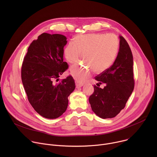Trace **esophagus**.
I'll use <instances>...</instances> for the list:
<instances>
[{"mask_svg":"<svg viewBox=\"0 0 157 157\" xmlns=\"http://www.w3.org/2000/svg\"><path fill=\"white\" fill-rule=\"evenodd\" d=\"M84 85L83 83H80V82H76V87L77 88H79V87H81V86H82Z\"/></svg>","mask_w":157,"mask_h":157,"instance_id":"esophagus-1","label":"esophagus"}]
</instances>
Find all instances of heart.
I'll use <instances>...</instances> for the list:
<instances>
[{
  "label": "heart",
  "mask_w": 157,
  "mask_h": 157,
  "mask_svg": "<svg viewBox=\"0 0 157 157\" xmlns=\"http://www.w3.org/2000/svg\"><path fill=\"white\" fill-rule=\"evenodd\" d=\"M119 48V40L113 34L89 33L76 36L66 46L64 54L67 61L75 64L82 53L86 63L72 66L70 72L78 81L84 82L93 70L100 73L108 70L116 58Z\"/></svg>",
  "instance_id": "1"
}]
</instances>
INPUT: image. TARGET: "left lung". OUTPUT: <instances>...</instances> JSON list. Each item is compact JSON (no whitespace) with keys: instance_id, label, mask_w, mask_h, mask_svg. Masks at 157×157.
Here are the masks:
<instances>
[{"instance_id":"1","label":"left lung","mask_w":157,"mask_h":157,"mask_svg":"<svg viewBox=\"0 0 157 157\" xmlns=\"http://www.w3.org/2000/svg\"><path fill=\"white\" fill-rule=\"evenodd\" d=\"M95 79L105 86L102 89L94 85V92L89 98L91 109L101 118H113L125 107L135 85L132 53L122 36H120L119 51L114 64Z\"/></svg>"}]
</instances>
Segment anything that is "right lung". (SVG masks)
Listing matches in <instances>:
<instances>
[{
	"instance_id": "add662e5",
	"label": "right lung",
	"mask_w": 157,
	"mask_h": 157,
	"mask_svg": "<svg viewBox=\"0 0 157 157\" xmlns=\"http://www.w3.org/2000/svg\"><path fill=\"white\" fill-rule=\"evenodd\" d=\"M66 43L63 35L43 33L31 43L22 63L21 78L28 100L47 119L58 118L64 113L76 87L71 75L59 81L68 68L63 61Z\"/></svg>"
}]
</instances>
